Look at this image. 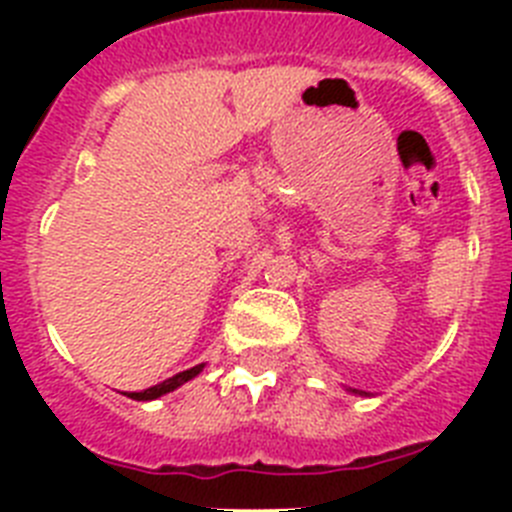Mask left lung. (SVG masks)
<instances>
[{"label":"left lung","mask_w":512,"mask_h":512,"mask_svg":"<svg viewBox=\"0 0 512 512\" xmlns=\"http://www.w3.org/2000/svg\"><path fill=\"white\" fill-rule=\"evenodd\" d=\"M351 392H356V395H361V392H359V390H351Z\"/></svg>","instance_id":"obj_1"}]
</instances>
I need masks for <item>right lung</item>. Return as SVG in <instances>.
<instances>
[{
	"instance_id": "1",
	"label": "right lung",
	"mask_w": 512,
	"mask_h": 512,
	"mask_svg": "<svg viewBox=\"0 0 512 512\" xmlns=\"http://www.w3.org/2000/svg\"><path fill=\"white\" fill-rule=\"evenodd\" d=\"M202 369H205V364H197V366H192V369H187V372H179V374H174L171 379H166V382L156 384V387H148V390H143V392H125V395H128L130 400H138V402L158 400V397L169 395V392H174L176 387H182L184 382H189V379L197 377Z\"/></svg>"
}]
</instances>
